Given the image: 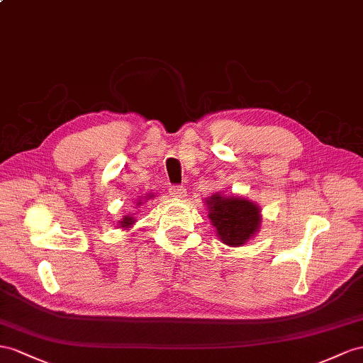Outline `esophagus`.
Returning a JSON list of instances; mask_svg holds the SVG:
<instances>
[{
	"label": "esophagus",
	"mask_w": 363,
	"mask_h": 363,
	"mask_svg": "<svg viewBox=\"0 0 363 363\" xmlns=\"http://www.w3.org/2000/svg\"><path fill=\"white\" fill-rule=\"evenodd\" d=\"M169 193L173 198H179V199L187 196V190H185V187H182V185H172L169 189Z\"/></svg>",
	"instance_id": "esophagus-1"
}]
</instances>
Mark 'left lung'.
<instances>
[{
	"instance_id": "left-lung-1",
	"label": "left lung",
	"mask_w": 363,
	"mask_h": 363,
	"mask_svg": "<svg viewBox=\"0 0 363 363\" xmlns=\"http://www.w3.org/2000/svg\"><path fill=\"white\" fill-rule=\"evenodd\" d=\"M211 225L218 238L230 247L244 245L261 227V208L255 202L240 196L213 194L206 199Z\"/></svg>"
}]
</instances>
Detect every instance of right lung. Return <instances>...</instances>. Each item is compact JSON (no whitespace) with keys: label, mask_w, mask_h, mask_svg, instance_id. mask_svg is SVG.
I'll use <instances>...</instances> for the list:
<instances>
[{"label":"right lung","mask_w":363,"mask_h":363,"mask_svg":"<svg viewBox=\"0 0 363 363\" xmlns=\"http://www.w3.org/2000/svg\"><path fill=\"white\" fill-rule=\"evenodd\" d=\"M152 196H153V194L150 193V196H148L147 199H150ZM138 206H141V202H138ZM119 222H121V227H123V228H128V227L132 225L133 222H135V218H133V216H124L123 220H119Z\"/></svg>","instance_id":"1"}]
</instances>
